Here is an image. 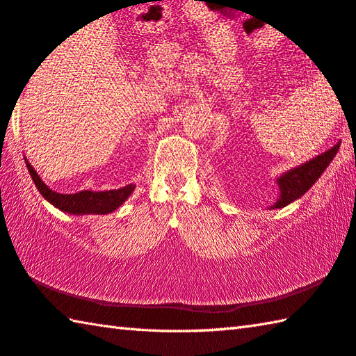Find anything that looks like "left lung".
<instances>
[{"label":"left lung","mask_w":356,"mask_h":356,"mask_svg":"<svg viewBox=\"0 0 356 356\" xmlns=\"http://www.w3.org/2000/svg\"><path fill=\"white\" fill-rule=\"evenodd\" d=\"M338 149L339 143H336L333 148H330L328 152L316 156L314 159L308 161L307 164L298 165L296 168H292L288 173L282 175V177L277 179V183L280 186V198L278 202L273 204V208H283L286 204L297 200V198H300L305 192L319 179L322 172L325 170L330 162L333 161L336 153H338Z\"/></svg>","instance_id":"obj_1"}]
</instances>
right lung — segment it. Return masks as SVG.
<instances>
[{"label":"right lung","instance_id":"obj_1","mask_svg":"<svg viewBox=\"0 0 356 356\" xmlns=\"http://www.w3.org/2000/svg\"><path fill=\"white\" fill-rule=\"evenodd\" d=\"M26 167L29 170L31 178L39 189L43 198L53 204V207L59 208L60 211L68 214H109L115 211L124 200L131 195L134 191V184H128L122 189L114 191H104V192H92V191H81L78 194H59L48 188V186L42 181L39 175L33 168V165L26 161Z\"/></svg>","mask_w":356,"mask_h":356}]
</instances>
